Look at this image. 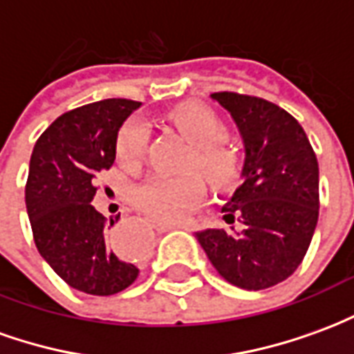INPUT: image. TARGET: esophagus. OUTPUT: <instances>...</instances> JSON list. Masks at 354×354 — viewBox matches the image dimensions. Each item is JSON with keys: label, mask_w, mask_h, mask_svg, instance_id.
<instances>
[{"label": "esophagus", "mask_w": 354, "mask_h": 354, "mask_svg": "<svg viewBox=\"0 0 354 354\" xmlns=\"http://www.w3.org/2000/svg\"><path fill=\"white\" fill-rule=\"evenodd\" d=\"M151 225H153L157 231H172L180 227L178 223H170V222H162V220H151Z\"/></svg>", "instance_id": "1"}]
</instances>
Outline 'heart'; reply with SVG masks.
I'll return each mask as SVG.
<instances>
[{
    "instance_id": "1",
    "label": "heart",
    "mask_w": 354,
    "mask_h": 354,
    "mask_svg": "<svg viewBox=\"0 0 354 354\" xmlns=\"http://www.w3.org/2000/svg\"><path fill=\"white\" fill-rule=\"evenodd\" d=\"M170 121L193 146L192 162L218 182L231 178L237 165L235 149L225 142V127L212 109L185 102L170 111ZM149 127L142 117H132L117 134L119 159L136 162L144 153ZM205 184L197 172L180 176H157L134 189L132 201L146 214L162 220H180L203 197Z\"/></svg>"
}]
</instances>
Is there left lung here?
Segmentation results:
<instances>
[{"mask_svg":"<svg viewBox=\"0 0 354 354\" xmlns=\"http://www.w3.org/2000/svg\"><path fill=\"white\" fill-rule=\"evenodd\" d=\"M245 147L239 187L222 227L195 231L216 271L243 290L271 288L294 273L319 220V162L288 111L256 96L214 93Z\"/></svg>","mask_w":354,"mask_h":354,"instance_id":"left-lung-1","label":"left lung"}]
</instances>
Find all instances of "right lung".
<instances>
[{
    "label": "right lung",
    "mask_w": 354,
    "mask_h": 354,
    "mask_svg": "<svg viewBox=\"0 0 354 354\" xmlns=\"http://www.w3.org/2000/svg\"><path fill=\"white\" fill-rule=\"evenodd\" d=\"M142 104L94 102L60 115L35 142L26 184V210L41 258L72 288L111 296L138 277L131 250L109 237L117 220L91 205L104 170L115 161L117 132Z\"/></svg>",
    "instance_id": "1"
}]
</instances>
